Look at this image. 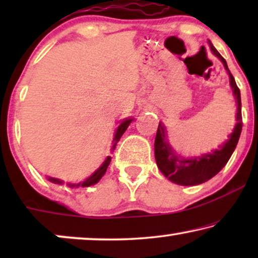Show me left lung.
Listing matches in <instances>:
<instances>
[{"instance_id": "8db88e82", "label": "left lung", "mask_w": 258, "mask_h": 258, "mask_svg": "<svg viewBox=\"0 0 258 258\" xmlns=\"http://www.w3.org/2000/svg\"><path fill=\"white\" fill-rule=\"evenodd\" d=\"M211 51L223 62L224 68L227 69L230 79V86L234 93L236 104H237V112H236V125L234 132L230 134L229 140L218 147V149L211 151L209 154H204L201 157L184 158L179 155H176L168 143L167 132L164 125L160 122L155 139V158H156L157 167L168 179L179 185H197L201 183L209 181L211 177L218 174L222 168L228 163L231 157L236 146H237L239 136L242 132V104L241 93L237 84L235 82L234 76L229 72L227 62L222 57L220 52L216 50L213 43L208 42Z\"/></svg>"}]
</instances>
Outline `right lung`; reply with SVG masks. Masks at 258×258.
Returning <instances> with one entry per match:
<instances>
[{"label":"right lung","mask_w":258,"mask_h":258,"mask_svg":"<svg viewBox=\"0 0 258 258\" xmlns=\"http://www.w3.org/2000/svg\"><path fill=\"white\" fill-rule=\"evenodd\" d=\"M132 121H133V118H126L121 123V124L118 125V128L115 133L114 140H112V143H114V146H112V150H114L116 148V144H117L119 139H121L123 134H124V132L126 130V128L129 126L130 123H132ZM110 161H111V157L108 156L107 158H105V161L103 162V163L101 164V167L98 168L97 170H95V172H93V174H91L87 179H84L83 182L79 183V184H70V183H69V186H80V185L81 186H90V185L96 184V183L102 178V176L105 174V171H107V168H108V165L110 164ZM49 181H51L54 183H62V181H59V179L51 178V177H49Z\"/></svg>","instance_id":"add662e5"}]
</instances>
